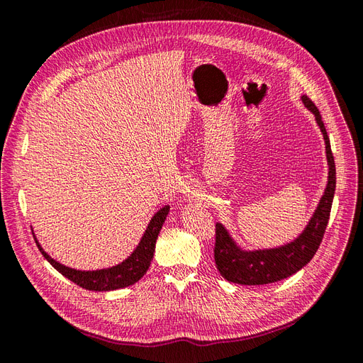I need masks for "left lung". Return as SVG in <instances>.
Returning <instances> with one entry per match:
<instances>
[{
	"instance_id": "left-lung-1",
	"label": "left lung",
	"mask_w": 363,
	"mask_h": 363,
	"mask_svg": "<svg viewBox=\"0 0 363 363\" xmlns=\"http://www.w3.org/2000/svg\"><path fill=\"white\" fill-rule=\"evenodd\" d=\"M301 100L304 106L315 115L316 123L320 125L325 140L328 162L327 188L304 232L294 242L279 248L245 251L236 245L223 224L218 223L215 228V263L219 274L232 283L248 284V286L255 284V286H257V284H268L286 279L312 260L324 238L336 188L335 159L330 148V139L327 136L320 111H318L309 96L303 95Z\"/></svg>"
}]
</instances>
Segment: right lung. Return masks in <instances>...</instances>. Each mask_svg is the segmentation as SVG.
I'll list each match as a JSON object with an SVG mask.
<instances>
[{
    "instance_id": "1",
    "label": "right lung",
    "mask_w": 363,
    "mask_h": 363,
    "mask_svg": "<svg viewBox=\"0 0 363 363\" xmlns=\"http://www.w3.org/2000/svg\"><path fill=\"white\" fill-rule=\"evenodd\" d=\"M168 212H169V206H163L160 211L151 218V221L136 250L131 252L124 262H121L119 265L112 268L96 269V271L72 269L51 259L39 245L38 239H36V244L39 247V251L42 252V256L45 257L51 265L62 274V276L69 279L75 284H79V286L83 289L115 291L121 288H127L130 284H135L139 279L144 277V274L148 271L152 256H155V248H156V240H157L159 232L164 223V219H167Z\"/></svg>"
}]
</instances>
